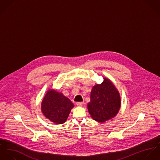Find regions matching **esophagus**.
<instances>
[{"label": "esophagus", "instance_id": "1", "mask_svg": "<svg viewBox=\"0 0 160 160\" xmlns=\"http://www.w3.org/2000/svg\"><path fill=\"white\" fill-rule=\"evenodd\" d=\"M76 104L77 106H83L84 104V102H77Z\"/></svg>", "mask_w": 160, "mask_h": 160}]
</instances>
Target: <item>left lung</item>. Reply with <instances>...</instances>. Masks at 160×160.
<instances>
[{
    "label": "left lung",
    "mask_w": 160,
    "mask_h": 160,
    "mask_svg": "<svg viewBox=\"0 0 160 160\" xmlns=\"http://www.w3.org/2000/svg\"><path fill=\"white\" fill-rule=\"evenodd\" d=\"M88 110L91 117L96 122L103 123L113 118L121 105L120 94L114 85L108 79L94 86L91 92Z\"/></svg>",
    "instance_id": "8db88e82"
}]
</instances>
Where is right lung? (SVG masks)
<instances>
[{
    "instance_id": "right-lung-1",
    "label": "right lung",
    "mask_w": 160,
    "mask_h": 160,
    "mask_svg": "<svg viewBox=\"0 0 160 160\" xmlns=\"http://www.w3.org/2000/svg\"><path fill=\"white\" fill-rule=\"evenodd\" d=\"M74 107L69 99L54 90H49L42 102V111L46 118L56 124L64 123Z\"/></svg>"
}]
</instances>
